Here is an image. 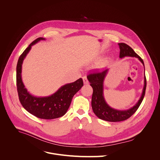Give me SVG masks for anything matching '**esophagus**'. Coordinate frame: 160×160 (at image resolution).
Here are the masks:
<instances>
[{
	"mask_svg": "<svg viewBox=\"0 0 160 160\" xmlns=\"http://www.w3.org/2000/svg\"><path fill=\"white\" fill-rule=\"evenodd\" d=\"M83 81L84 84H88V80H87L86 77H83Z\"/></svg>",
	"mask_w": 160,
	"mask_h": 160,
	"instance_id": "esophagus-1",
	"label": "esophagus"
}]
</instances>
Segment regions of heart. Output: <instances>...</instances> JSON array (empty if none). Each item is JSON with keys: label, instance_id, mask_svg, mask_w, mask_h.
Masks as SVG:
<instances>
[{"label": "heart", "instance_id": "b5f03b06", "mask_svg": "<svg viewBox=\"0 0 160 160\" xmlns=\"http://www.w3.org/2000/svg\"><path fill=\"white\" fill-rule=\"evenodd\" d=\"M107 61H108V60H107V59H105V60H104V61H102V62L101 63V65L104 64H105V63H106Z\"/></svg>", "mask_w": 160, "mask_h": 160}]
</instances>
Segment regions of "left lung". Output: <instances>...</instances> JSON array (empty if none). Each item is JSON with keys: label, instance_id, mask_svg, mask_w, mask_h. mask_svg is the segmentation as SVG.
<instances>
[{"label": "left lung", "instance_id": "obj_1", "mask_svg": "<svg viewBox=\"0 0 160 160\" xmlns=\"http://www.w3.org/2000/svg\"><path fill=\"white\" fill-rule=\"evenodd\" d=\"M118 45L120 50V58H123L126 56L135 57L138 58L144 66V61L128 45L125 43H119ZM108 72L109 69L106 68L102 71L90 73L87 75V79L90 83V85L93 88L91 105H92V110L95 115L101 120L111 122L123 121L130 118L138 110L144 99L146 88V76L144 75V85L142 95L138 102L130 109L127 110H118L109 106L106 102L104 96V81Z\"/></svg>", "mask_w": 160, "mask_h": 160}]
</instances>
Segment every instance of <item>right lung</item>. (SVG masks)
Segmentation results:
<instances>
[{
	"mask_svg": "<svg viewBox=\"0 0 160 160\" xmlns=\"http://www.w3.org/2000/svg\"><path fill=\"white\" fill-rule=\"evenodd\" d=\"M45 38L40 37L32 42L19 58L16 66V85L19 99L23 108L35 117L51 120L64 115L69 108L74 95L83 85L80 78L74 82L61 86L53 94L45 97L32 95L25 88L21 78L22 64L33 45Z\"/></svg>",
	"mask_w": 160,
	"mask_h": 160,
	"instance_id": "right-lung-1",
	"label": "right lung"
}]
</instances>
